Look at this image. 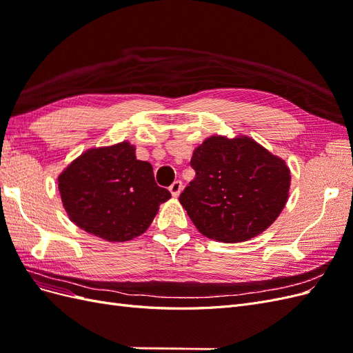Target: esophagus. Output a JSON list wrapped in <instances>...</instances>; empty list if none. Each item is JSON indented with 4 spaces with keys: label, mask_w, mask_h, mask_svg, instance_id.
<instances>
[{
    "label": "esophagus",
    "mask_w": 353,
    "mask_h": 353,
    "mask_svg": "<svg viewBox=\"0 0 353 353\" xmlns=\"http://www.w3.org/2000/svg\"><path fill=\"white\" fill-rule=\"evenodd\" d=\"M183 187L184 185H183V183H181V181H174L172 185L169 187V191L172 193L174 197H178L181 194V191H183Z\"/></svg>",
    "instance_id": "obj_1"
}]
</instances>
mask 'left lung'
I'll return each mask as SVG.
<instances>
[{"mask_svg":"<svg viewBox=\"0 0 353 353\" xmlns=\"http://www.w3.org/2000/svg\"><path fill=\"white\" fill-rule=\"evenodd\" d=\"M196 176L179 196L196 228L210 240L240 243L258 237L288 200L285 160L253 138H206L191 157Z\"/></svg>","mask_w":353,"mask_h":353,"instance_id":"8db88e82","label":"left lung"}]
</instances>
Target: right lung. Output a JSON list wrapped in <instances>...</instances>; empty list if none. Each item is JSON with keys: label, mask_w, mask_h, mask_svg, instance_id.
Instances as JSON below:
<instances>
[{"label": "right lung", "mask_w": 353, "mask_h": 353, "mask_svg": "<svg viewBox=\"0 0 353 353\" xmlns=\"http://www.w3.org/2000/svg\"><path fill=\"white\" fill-rule=\"evenodd\" d=\"M57 184L74 225L110 243L141 236L170 199L156 184L153 166L137 159L130 141L88 148L63 170Z\"/></svg>", "instance_id": "add662e5"}]
</instances>
